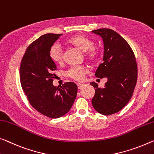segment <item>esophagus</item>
Returning a JSON list of instances; mask_svg holds the SVG:
<instances>
[{
    "mask_svg": "<svg viewBox=\"0 0 154 154\" xmlns=\"http://www.w3.org/2000/svg\"><path fill=\"white\" fill-rule=\"evenodd\" d=\"M77 86H78V89H81L82 87L84 86V84H82V83H78V84H77Z\"/></svg>",
    "mask_w": 154,
    "mask_h": 154,
    "instance_id": "34e87169",
    "label": "esophagus"
}]
</instances>
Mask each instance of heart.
<instances>
[{
  "mask_svg": "<svg viewBox=\"0 0 154 154\" xmlns=\"http://www.w3.org/2000/svg\"><path fill=\"white\" fill-rule=\"evenodd\" d=\"M66 43L75 47L80 51L85 53L86 58L90 61H95L99 56V51L94 48V42L89 37L84 35H75L67 40ZM49 57L56 64L61 65L63 63V52L58 44L53 45L49 50ZM87 69L84 67H73L67 73L68 76L77 81L83 79L87 74Z\"/></svg>",
  "mask_w": 154,
  "mask_h": 154,
  "instance_id": "b5f03b06",
  "label": "heart"
}]
</instances>
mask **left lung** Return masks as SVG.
Instances as JSON below:
<instances>
[{
    "label": "left lung",
    "mask_w": 154,
    "mask_h": 154,
    "mask_svg": "<svg viewBox=\"0 0 154 154\" xmlns=\"http://www.w3.org/2000/svg\"><path fill=\"white\" fill-rule=\"evenodd\" d=\"M91 32L101 36L104 44L103 63L95 75L107 79L103 88L90 82L95 89L91 103L96 112L111 115L121 110L131 98L138 76L136 58L129 45L115 31L103 28Z\"/></svg>",
    "instance_id": "1"
}]
</instances>
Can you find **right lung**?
Returning a JSON list of instances; mask_svg holds the SVG:
<instances>
[{"label": "right lung", "instance_id": "1", "mask_svg": "<svg viewBox=\"0 0 154 154\" xmlns=\"http://www.w3.org/2000/svg\"><path fill=\"white\" fill-rule=\"evenodd\" d=\"M63 34H46L27 47L20 67L22 88L29 103L38 112L51 118L65 115L76 98L78 87L72 82L63 87L53 85L56 66L49 57V50Z\"/></svg>", "mask_w": 154, "mask_h": 154}]
</instances>
